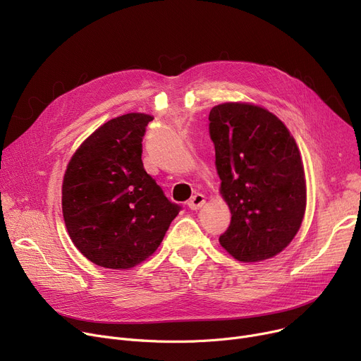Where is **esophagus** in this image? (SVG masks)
Returning a JSON list of instances; mask_svg holds the SVG:
<instances>
[{"instance_id":"esophagus-1","label":"esophagus","mask_w":361,"mask_h":361,"mask_svg":"<svg viewBox=\"0 0 361 361\" xmlns=\"http://www.w3.org/2000/svg\"><path fill=\"white\" fill-rule=\"evenodd\" d=\"M204 202H206V199H204V196L202 195V193H196L190 200H188V207H190L192 211H197V209H200V207L204 204Z\"/></svg>"}]
</instances>
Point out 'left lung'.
I'll return each mask as SVG.
<instances>
[{"label":"left lung","mask_w":361,"mask_h":361,"mask_svg":"<svg viewBox=\"0 0 361 361\" xmlns=\"http://www.w3.org/2000/svg\"><path fill=\"white\" fill-rule=\"evenodd\" d=\"M221 196L231 224L219 243L240 262L281 253L306 212V178L290 130L268 109L225 102L209 112Z\"/></svg>","instance_id":"8db88e82"}]
</instances>
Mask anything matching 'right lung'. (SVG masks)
I'll return each instance as SVG.
<instances>
[{
	"label": "right lung",
	"instance_id": "add662e5",
	"mask_svg": "<svg viewBox=\"0 0 361 361\" xmlns=\"http://www.w3.org/2000/svg\"><path fill=\"white\" fill-rule=\"evenodd\" d=\"M152 116L130 112L94 130L71 157L63 216L79 252L108 269H130L155 253L181 207L143 168Z\"/></svg>",
	"mask_w": 361,
	"mask_h": 361
}]
</instances>
